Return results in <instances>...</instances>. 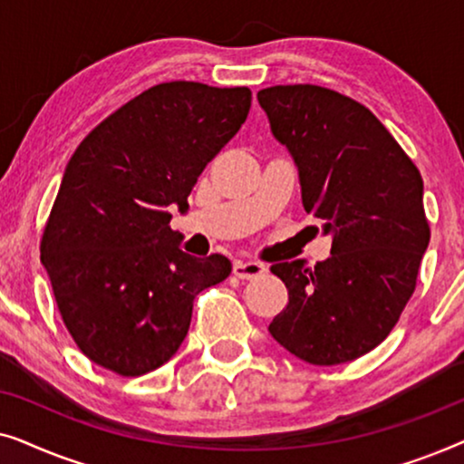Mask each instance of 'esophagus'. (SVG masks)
<instances>
[{"instance_id": "34e87169", "label": "esophagus", "mask_w": 464, "mask_h": 464, "mask_svg": "<svg viewBox=\"0 0 464 464\" xmlns=\"http://www.w3.org/2000/svg\"><path fill=\"white\" fill-rule=\"evenodd\" d=\"M266 270L268 268H266L264 264L246 262V259H237L232 266L234 276H238V278H257V276L266 275Z\"/></svg>"}]
</instances>
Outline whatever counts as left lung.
<instances>
[{
  "label": "left lung",
  "instance_id": "8db88e82",
  "mask_svg": "<svg viewBox=\"0 0 464 464\" xmlns=\"http://www.w3.org/2000/svg\"><path fill=\"white\" fill-rule=\"evenodd\" d=\"M270 130L294 158L302 205L323 221L332 256L272 266L289 304L268 332L313 365L346 363L382 342L414 294L429 246L422 177L373 113L313 84L257 92Z\"/></svg>",
  "mask_w": 464,
  "mask_h": 464
}]
</instances>
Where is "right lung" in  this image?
Segmentation results:
<instances>
[{"instance_id":"1","label":"right lung","mask_w":464,"mask_h":464,"mask_svg":"<svg viewBox=\"0 0 464 464\" xmlns=\"http://www.w3.org/2000/svg\"><path fill=\"white\" fill-rule=\"evenodd\" d=\"M251 91L200 82L151 86L105 118L69 158L42 238V264L75 344L94 363L143 376L188 335L194 297L232 272L194 257L170 230L188 196L237 135Z\"/></svg>"}]
</instances>
